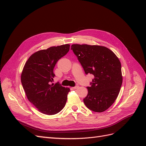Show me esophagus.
<instances>
[{
  "label": "esophagus",
  "instance_id": "1",
  "mask_svg": "<svg viewBox=\"0 0 146 146\" xmlns=\"http://www.w3.org/2000/svg\"><path fill=\"white\" fill-rule=\"evenodd\" d=\"M79 86H78V85H77V86H74V87H73L72 88H73V89H77V88H78Z\"/></svg>",
  "mask_w": 146,
  "mask_h": 146
}]
</instances>
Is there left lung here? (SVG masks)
Returning <instances> with one entry per match:
<instances>
[{
  "label": "left lung",
  "mask_w": 146,
  "mask_h": 146,
  "mask_svg": "<svg viewBox=\"0 0 146 146\" xmlns=\"http://www.w3.org/2000/svg\"><path fill=\"white\" fill-rule=\"evenodd\" d=\"M86 74L94 75L88 95L83 99L86 107L103 112L117 99L122 83L121 64L108 48L88 44H72L71 48Z\"/></svg>",
  "instance_id": "1"
}]
</instances>
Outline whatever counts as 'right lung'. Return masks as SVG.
<instances>
[{
    "label": "right lung",
    "instance_id": "1",
    "mask_svg": "<svg viewBox=\"0 0 146 146\" xmlns=\"http://www.w3.org/2000/svg\"><path fill=\"white\" fill-rule=\"evenodd\" d=\"M70 45L53 46L31 55L24 66L21 83L28 100L39 111L53 115L64 107L69 88L51 84L55 66L69 50Z\"/></svg>",
    "mask_w": 146,
    "mask_h": 146
}]
</instances>
